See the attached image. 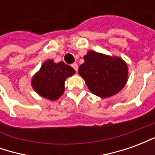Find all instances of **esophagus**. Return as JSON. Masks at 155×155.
Instances as JSON below:
<instances>
[{
  "label": "esophagus",
  "instance_id": "34e87169",
  "mask_svg": "<svg viewBox=\"0 0 155 155\" xmlns=\"http://www.w3.org/2000/svg\"><path fill=\"white\" fill-rule=\"evenodd\" d=\"M71 66L73 67V69H74L75 71H78V65H77V64H76V63H73V64H71Z\"/></svg>",
  "mask_w": 155,
  "mask_h": 155
}]
</instances>
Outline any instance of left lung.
Listing matches in <instances>:
<instances>
[{"mask_svg": "<svg viewBox=\"0 0 155 155\" xmlns=\"http://www.w3.org/2000/svg\"><path fill=\"white\" fill-rule=\"evenodd\" d=\"M84 59V63L81 64L78 72L95 95L110 97L120 92L126 84L128 67L122 59L94 51H89Z\"/></svg>", "mask_w": 155, "mask_h": 155, "instance_id": "1", "label": "left lung"}]
</instances>
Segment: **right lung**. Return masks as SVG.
<instances>
[{
  "label": "right lung",
  "instance_id": "right-lung-1",
  "mask_svg": "<svg viewBox=\"0 0 155 155\" xmlns=\"http://www.w3.org/2000/svg\"><path fill=\"white\" fill-rule=\"evenodd\" d=\"M75 71L64 62L54 63L49 60L41 65V70L32 79V86L41 96L56 101L64 93V81Z\"/></svg>",
  "mask_w": 155,
  "mask_h": 155
}]
</instances>
